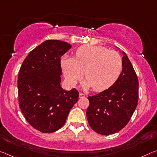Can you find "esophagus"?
I'll return each mask as SVG.
<instances>
[{"label": "esophagus", "mask_w": 157, "mask_h": 157, "mask_svg": "<svg viewBox=\"0 0 157 157\" xmlns=\"http://www.w3.org/2000/svg\"><path fill=\"white\" fill-rule=\"evenodd\" d=\"M84 97H85V95H84V94H82V93L79 94V98H84Z\"/></svg>", "instance_id": "esophagus-1"}]
</instances>
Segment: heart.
Returning <instances> with one entry per match:
<instances>
[{"instance_id":"obj_1","label":"heart","mask_w":157,"mask_h":157,"mask_svg":"<svg viewBox=\"0 0 157 157\" xmlns=\"http://www.w3.org/2000/svg\"><path fill=\"white\" fill-rule=\"evenodd\" d=\"M61 65L68 83L74 86L82 78V86L100 91L117 80L122 71V59L117 52L102 46L84 45L77 49L75 58L65 56Z\"/></svg>"}]
</instances>
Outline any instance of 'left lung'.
<instances>
[{
    "instance_id": "obj_1",
    "label": "left lung",
    "mask_w": 157,
    "mask_h": 157,
    "mask_svg": "<svg viewBox=\"0 0 157 157\" xmlns=\"http://www.w3.org/2000/svg\"><path fill=\"white\" fill-rule=\"evenodd\" d=\"M121 75L110 88L89 96L86 117L96 133L108 136L121 130L130 120L138 101V79L124 52Z\"/></svg>"
}]
</instances>
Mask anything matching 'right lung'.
I'll list each match as a JSON object with an SVG mask.
<instances>
[{
    "label": "right lung",
    "instance_id": "1",
    "mask_svg": "<svg viewBox=\"0 0 157 157\" xmlns=\"http://www.w3.org/2000/svg\"><path fill=\"white\" fill-rule=\"evenodd\" d=\"M71 48L59 40L44 41L30 52L19 70V107L30 125L43 133L61 128L78 100L75 89L61 86V57Z\"/></svg>",
    "mask_w": 157,
    "mask_h": 157
}]
</instances>
